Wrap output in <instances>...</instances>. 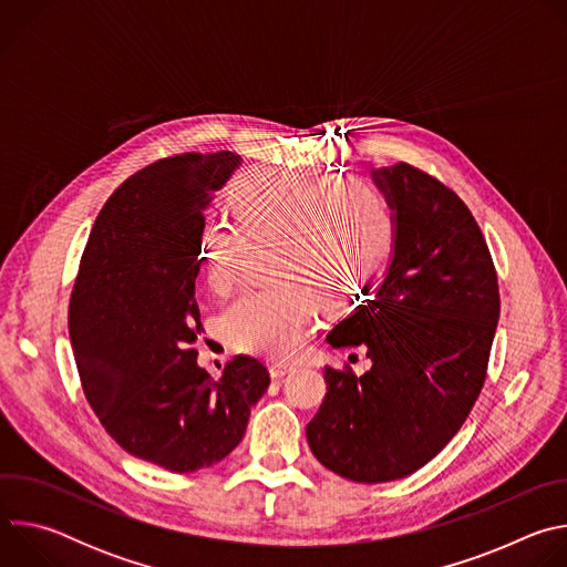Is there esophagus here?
Here are the masks:
<instances>
[{
	"instance_id": "34e87169",
	"label": "esophagus",
	"mask_w": 567,
	"mask_h": 567,
	"mask_svg": "<svg viewBox=\"0 0 567 567\" xmlns=\"http://www.w3.org/2000/svg\"><path fill=\"white\" fill-rule=\"evenodd\" d=\"M293 370H296V363L278 361V363H274V365L269 368V374H271V379H280V377H285V374H289V372H293Z\"/></svg>"
}]
</instances>
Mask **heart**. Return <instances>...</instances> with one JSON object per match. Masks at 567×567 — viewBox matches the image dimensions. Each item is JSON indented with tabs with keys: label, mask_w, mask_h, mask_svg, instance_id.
Returning <instances> with one entry per match:
<instances>
[{
	"label": "heart",
	"mask_w": 567,
	"mask_h": 567,
	"mask_svg": "<svg viewBox=\"0 0 567 567\" xmlns=\"http://www.w3.org/2000/svg\"><path fill=\"white\" fill-rule=\"evenodd\" d=\"M233 219H210L202 235L208 287L226 293L252 245H276L282 285L241 291L221 316L228 341L251 354L287 357L305 339L316 305L334 311L388 262L394 221L363 179L337 175H247L235 184ZM342 287H338V282Z\"/></svg>",
	"instance_id": "obj_1"
}]
</instances>
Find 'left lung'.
I'll use <instances>...</instances> for the list:
<instances>
[{
  "instance_id": "8db88e82",
  "label": "left lung",
  "mask_w": 567,
  "mask_h": 567,
  "mask_svg": "<svg viewBox=\"0 0 567 567\" xmlns=\"http://www.w3.org/2000/svg\"><path fill=\"white\" fill-rule=\"evenodd\" d=\"M372 179L392 210V258L372 298L328 334L332 348H365L372 368H326L328 394L307 424L316 460L365 484L406 477L451 442L501 316L494 260L466 204L409 164Z\"/></svg>"
}]
</instances>
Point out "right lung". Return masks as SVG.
I'll return each instance as SVG.
<instances>
[{"label": "right lung", "instance_id": "add662e5", "mask_svg": "<svg viewBox=\"0 0 567 567\" xmlns=\"http://www.w3.org/2000/svg\"><path fill=\"white\" fill-rule=\"evenodd\" d=\"M241 166L233 152L177 154L125 179L99 213L69 302L85 396L130 455L173 473L224 460L269 388L267 368L235 357L213 379L193 343L204 210Z\"/></svg>", "mask_w": 567, "mask_h": 567}]
</instances>
